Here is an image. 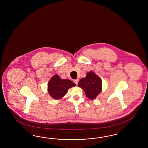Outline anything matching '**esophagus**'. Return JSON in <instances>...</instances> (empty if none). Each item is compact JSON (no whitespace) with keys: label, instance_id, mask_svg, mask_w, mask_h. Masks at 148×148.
<instances>
[{"label":"esophagus","instance_id":"obj_1","mask_svg":"<svg viewBox=\"0 0 148 148\" xmlns=\"http://www.w3.org/2000/svg\"><path fill=\"white\" fill-rule=\"evenodd\" d=\"M73 81H74V82L77 85V84H78V82H79V80H78V79H76V80H74Z\"/></svg>","mask_w":148,"mask_h":148}]
</instances>
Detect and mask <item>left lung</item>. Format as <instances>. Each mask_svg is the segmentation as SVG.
I'll list each match as a JSON object with an SVG mask.
<instances>
[{"label":"left lung","mask_w":148,"mask_h":148,"mask_svg":"<svg viewBox=\"0 0 148 148\" xmlns=\"http://www.w3.org/2000/svg\"><path fill=\"white\" fill-rule=\"evenodd\" d=\"M77 85L84 90L88 98L94 100L101 91L102 81L94 72H90L79 81Z\"/></svg>","instance_id":"1"}]
</instances>
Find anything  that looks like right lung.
<instances>
[{"label": "right lung", "instance_id": "right-lung-1", "mask_svg": "<svg viewBox=\"0 0 148 148\" xmlns=\"http://www.w3.org/2000/svg\"><path fill=\"white\" fill-rule=\"evenodd\" d=\"M75 86L72 81L62 80L58 75H55L48 84V91L53 98L58 100L64 97L69 88Z\"/></svg>", "mask_w": 148, "mask_h": 148}]
</instances>
